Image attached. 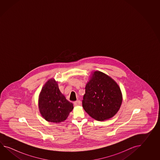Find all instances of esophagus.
Returning a JSON list of instances; mask_svg holds the SVG:
<instances>
[{
  "mask_svg": "<svg viewBox=\"0 0 160 160\" xmlns=\"http://www.w3.org/2000/svg\"><path fill=\"white\" fill-rule=\"evenodd\" d=\"M74 105L75 106H79L81 105V101L80 100H78L77 101L74 102Z\"/></svg>",
  "mask_w": 160,
  "mask_h": 160,
  "instance_id": "34e87169",
  "label": "esophagus"
}]
</instances>
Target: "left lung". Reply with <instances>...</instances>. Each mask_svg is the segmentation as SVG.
I'll return each instance as SVG.
<instances>
[{
	"mask_svg": "<svg viewBox=\"0 0 160 160\" xmlns=\"http://www.w3.org/2000/svg\"><path fill=\"white\" fill-rule=\"evenodd\" d=\"M122 102L119 86L105 73L95 71L85 87L82 106L97 121H105L116 114Z\"/></svg>",
	"mask_w": 160,
	"mask_h": 160,
	"instance_id": "left-lung-1",
	"label": "left lung"
}]
</instances>
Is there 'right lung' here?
Instances as JSON below:
<instances>
[{
    "label": "right lung",
    "instance_id": "obj_1",
    "mask_svg": "<svg viewBox=\"0 0 160 160\" xmlns=\"http://www.w3.org/2000/svg\"><path fill=\"white\" fill-rule=\"evenodd\" d=\"M39 109L41 115L48 122L60 123L68 117L74 108L60 92L58 82L50 79L41 90L39 97Z\"/></svg>",
    "mask_w": 160,
    "mask_h": 160
}]
</instances>
